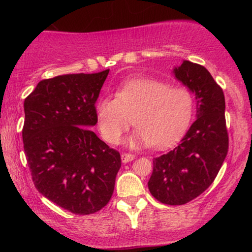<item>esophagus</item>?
<instances>
[{"label":"esophagus","mask_w":252,"mask_h":252,"mask_svg":"<svg viewBox=\"0 0 252 252\" xmlns=\"http://www.w3.org/2000/svg\"><path fill=\"white\" fill-rule=\"evenodd\" d=\"M121 158H122L123 163H126V162H129V161L134 160L135 155L134 154H129V153H123V154L121 155Z\"/></svg>","instance_id":"1"}]
</instances>
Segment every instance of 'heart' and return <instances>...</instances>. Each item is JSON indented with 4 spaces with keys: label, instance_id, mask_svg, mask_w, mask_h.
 Listing matches in <instances>:
<instances>
[{
    "label": "heart",
    "instance_id": "b5f03b06",
    "mask_svg": "<svg viewBox=\"0 0 252 252\" xmlns=\"http://www.w3.org/2000/svg\"><path fill=\"white\" fill-rule=\"evenodd\" d=\"M192 112L189 89L150 78L126 80L115 98L102 97L94 104L97 128L110 144L122 142L131 118L136 130L128 140L130 147L169 146L187 128Z\"/></svg>",
    "mask_w": 252,
    "mask_h": 252
}]
</instances>
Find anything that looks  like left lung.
<instances>
[{
	"label": "left lung",
	"mask_w": 252,
	"mask_h": 252,
	"mask_svg": "<svg viewBox=\"0 0 252 252\" xmlns=\"http://www.w3.org/2000/svg\"><path fill=\"white\" fill-rule=\"evenodd\" d=\"M174 73L195 94L196 120L175 148L153 158L148 189L162 204L184 205L215 181L227 155L228 135L224 92L210 72L185 60Z\"/></svg>",
	"instance_id": "left-lung-1"
}]
</instances>
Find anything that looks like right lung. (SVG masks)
Wrapping results in <instances>:
<instances>
[{"instance_id":"obj_1","label":"right lung","mask_w":252,"mask_h":252,"mask_svg":"<svg viewBox=\"0 0 252 252\" xmlns=\"http://www.w3.org/2000/svg\"><path fill=\"white\" fill-rule=\"evenodd\" d=\"M109 70L43 79L25 99L22 140L34 186L74 215L110 201L121 155L90 129Z\"/></svg>"}]
</instances>
